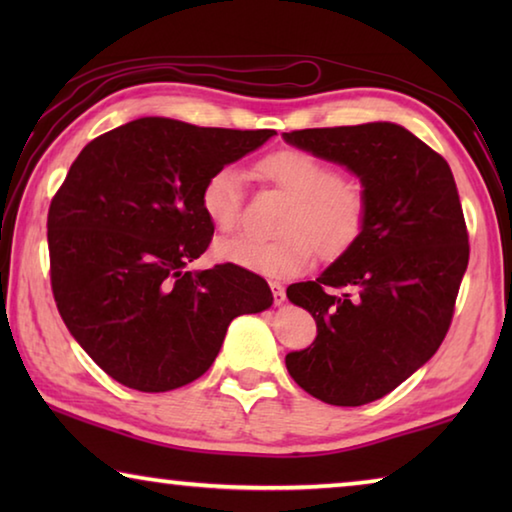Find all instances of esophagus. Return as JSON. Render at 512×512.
Masks as SVG:
<instances>
[{"label":"esophagus","mask_w":512,"mask_h":512,"mask_svg":"<svg viewBox=\"0 0 512 512\" xmlns=\"http://www.w3.org/2000/svg\"><path fill=\"white\" fill-rule=\"evenodd\" d=\"M271 291H273V300L275 305H282L284 298H287V293H284V287L280 282H271Z\"/></svg>","instance_id":"esophagus-1"}]
</instances>
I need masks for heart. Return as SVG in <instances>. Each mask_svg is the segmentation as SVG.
I'll list each match as a JSON object with an SVG mask.
<instances>
[{"mask_svg": "<svg viewBox=\"0 0 512 512\" xmlns=\"http://www.w3.org/2000/svg\"><path fill=\"white\" fill-rule=\"evenodd\" d=\"M259 171L291 196L280 223L284 235L225 237L216 241V257L266 277H287L311 262L314 248L323 257H336L357 241L366 201L359 189L343 183L339 169L314 153L287 149L266 155ZM201 207L216 230L235 228L241 216V171L228 164L210 173L201 189Z\"/></svg>", "mask_w": 512, "mask_h": 512, "instance_id": "b5f03b06", "label": "heart"}]
</instances>
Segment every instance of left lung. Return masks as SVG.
<instances>
[{"mask_svg": "<svg viewBox=\"0 0 512 512\" xmlns=\"http://www.w3.org/2000/svg\"><path fill=\"white\" fill-rule=\"evenodd\" d=\"M282 137L354 173L366 201L357 241L314 282L287 289L293 305L314 316L318 334L284 363L320 402H375L436 354L452 323L470 259L452 169L391 121Z\"/></svg>", "mask_w": 512, "mask_h": 512, "instance_id": "left-lung-1", "label": "left lung"}]
</instances>
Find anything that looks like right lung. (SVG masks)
<instances>
[{
	"mask_svg": "<svg viewBox=\"0 0 512 512\" xmlns=\"http://www.w3.org/2000/svg\"><path fill=\"white\" fill-rule=\"evenodd\" d=\"M273 135L140 117L74 160L49 207L51 289L69 334L119 384H189L214 363L232 318L273 305L246 268H187L214 235L205 180Z\"/></svg>",
	"mask_w": 512,
	"mask_h": 512,
	"instance_id": "1",
	"label": "right lung"
}]
</instances>
